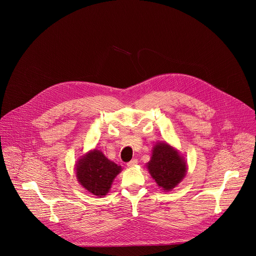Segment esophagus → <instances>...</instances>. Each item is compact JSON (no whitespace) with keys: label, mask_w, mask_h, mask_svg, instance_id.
Instances as JSON below:
<instances>
[{"label":"esophagus","mask_w":256,"mask_h":256,"mask_svg":"<svg viewBox=\"0 0 256 256\" xmlns=\"http://www.w3.org/2000/svg\"><path fill=\"white\" fill-rule=\"evenodd\" d=\"M136 164H138V160H136V159H132V160L130 161L126 165H128V167L132 168V167H134Z\"/></svg>","instance_id":"esophagus-1"}]
</instances>
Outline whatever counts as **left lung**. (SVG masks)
I'll use <instances>...</instances> for the list:
<instances>
[{
	"mask_svg": "<svg viewBox=\"0 0 256 256\" xmlns=\"http://www.w3.org/2000/svg\"><path fill=\"white\" fill-rule=\"evenodd\" d=\"M146 167L157 186L164 192L176 188L188 172L186 158L167 142H158L154 144L151 159Z\"/></svg>",
	"mask_w": 256,
	"mask_h": 256,
	"instance_id": "obj_1",
	"label": "left lung"
}]
</instances>
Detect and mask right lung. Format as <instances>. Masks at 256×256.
Listing matches in <instances>:
<instances>
[{
  "label": "right lung",
  "instance_id": "add662e5",
  "mask_svg": "<svg viewBox=\"0 0 256 256\" xmlns=\"http://www.w3.org/2000/svg\"><path fill=\"white\" fill-rule=\"evenodd\" d=\"M122 170V166L109 160L97 149L90 150L81 156L75 167L79 184L88 192L99 198L109 192L114 178Z\"/></svg>",
  "mask_w": 256,
  "mask_h": 256
}]
</instances>
